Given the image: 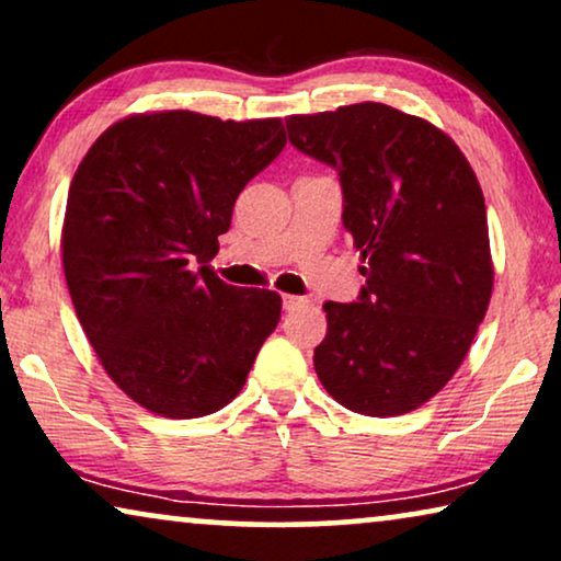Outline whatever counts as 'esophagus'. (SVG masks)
<instances>
[{
    "label": "esophagus",
    "instance_id": "obj_1",
    "mask_svg": "<svg viewBox=\"0 0 561 561\" xmlns=\"http://www.w3.org/2000/svg\"><path fill=\"white\" fill-rule=\"evenodd\" d=\"M306 304H309V301H306V298H301V296H283V309H286V311H296Z\"/></svg>",
    "mask_w": 561,
    "mask_h": 561
}]
</instances>
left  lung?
<instances>
[{"label":"left lung","instance_id":"8db88e82","mask_svg":"<svg viewBox=\"0 0 561 561\" xmlns=\"http://www.w3.org/2000/svg\"><path fill=\"white\" fill-rule=\"evenodd\" d=\"M286 127L294 148L340 171L342 225L365 263L357 301L324 304L313 370L355 413L416 411L462 365L493 294L478 175L449 135L388 104L294 114Z\"/></svg>","mask_w":561,"mask_h":561}]
</instances>
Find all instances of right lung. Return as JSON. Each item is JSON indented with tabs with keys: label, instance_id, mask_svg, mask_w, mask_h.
Wrapping results in <instances>:
<instances>
[{
	"label": "right lung",
	"instance_id": "right-lung-1",
	"mask_svg": "<svg viewBox=\"0 0 561 561\" xmlns=\"http://www.w3.org/2000/svg\"><path fill=\"white\" fill-rule=\"evenodd\" d=\"M286 148L273 119L173 110L99 135L68 188L64 273L106 375L142 409L198 419L240 393L280 321L275 290L209 265L250 179Z\"/></svg>",
	"mask_w": 561,
	"mask_h": 561
}]
</instances>
